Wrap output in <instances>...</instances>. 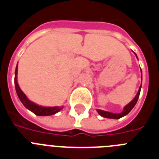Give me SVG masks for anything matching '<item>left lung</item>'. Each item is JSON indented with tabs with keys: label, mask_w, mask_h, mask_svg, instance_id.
Wrapping results in <instances>:
<instances>
[{
	"label": "left lung",
	"mask_w": 159,
	"mask_h": 159,
	"mask_svg": "<svg viewBox=\"0 0 159 159\" xmlns=\"http://www.w3.org/2000/svg\"><path fill=\"white\" fill-rule=\"evenodd\" d=\"M136 57H137V55H136ZM141 71H142V70H141ZM141 86H142V85H140V87H139V92H138L137 95L135 96L134 98L131 101L129 104L126 105V106L124 107L123 111H122L121 113H119V114H114V113L107 112V111H104V110H97V111H98V113L101 116H102V117H104V118H114V119H118V118H121V117H123V116L126 115V114H128L129 112H130V110H132L134 107V106L136 105V103H137L138 99H139V94H140Z\"/></svg>",
	"instance_id": "8db88e82"
}]
</instances>
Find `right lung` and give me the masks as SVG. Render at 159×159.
Returning <instances> with one entry per match:
<instances>
[{
  "mask_svg": "<svg viewBox=\"0 0 159 159\" xmlns=\"http://www.w3.org/2000/svg\"><path fill=\"white\" fill-rule=\"evenodd\" d=\"M16 74H17V66L16 67V70H15V78H14V83H15V88H16V93L18 96L19 99L22 102V104L25 106V108L30 110V111L35 114L38 116H49L53 115V114H56L58 111H60L61 108H59L58 106H53V107H44V106H38L35 103L32 102L31 101L29 100L27 98V97L25 96L21 89L19 87L18 84H17V80H16Z\"/></svg>",
  "mask_w": 159,
  "mask_h": 159,
  "instance_id": "obj_1",
  "label": "right lung"
}]
</instances>
